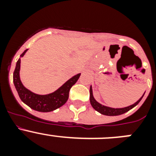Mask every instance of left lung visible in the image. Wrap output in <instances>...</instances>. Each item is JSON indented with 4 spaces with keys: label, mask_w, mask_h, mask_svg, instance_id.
Segmentation results:
<instances>
[{
    "label": "left lung",
    "mask_w": 156,
    "mask_h": 156,
    "mask_svg": "<svg viewBox=\"0 0 156 156\" xmlns=\"http://www.w3.org/2000/svg\"><path fill=\"white\" fill-rule=\"evenodd\" d=\"M144 96V95H143ZM143 96L137 101V102H135L133 105L128 106V107H125V108H109V107H107V106L102 105L99 104L98 101H96L94 98L93 97V93H92V88L91 86L90 87V104H91L92 107L94 108L96 111H98V112H100L101 114L105 115H122V114L125 113L126 112H128L129 110H130L131 108H133V107L137 105L139 102L140 101V100L142 99Z\"/></svg>",
    "instance_id": "left-lung-1"
}]
</instances>
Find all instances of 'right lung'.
<instances>
[{
  "label": "right lung",
  "instance_id": "obj_1",
  "mask_svg": "<svg viewBox=\"0 0 156 156\" xmlns=\"http://www.w3.org/2000/svg\"><path fill=\"white\" fill-rule=\"evenodd\" d=\"M28 49L24 51L22 54L21 57H23ZM20 58L16 62V69L13 73V82L16 87L19 96L22 101L26 105L30 107L32 109L36 110L42 112H48L57 108H60L67 101L69 98V94L71 87L75 84L76 81L80 76V73L77 74L72 77L66 82L60 88L57 90L49 94L40 95L34 94L25 87L22 83L19 77V70H20Z\"/></svg>",
  "mask_w": 156,
  "mask_h": 156
}]
</instances>
